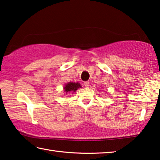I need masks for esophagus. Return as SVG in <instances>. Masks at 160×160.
Wrapping results in <instances>:
<instances>
[{
  "label": "esophagus",
  "instance_id": "34e87169",
  "mask_svg": "<svg viewBox=\"0 0 160 160\" xmlns=\"http://www.w3.org/2000/svg\"><path fill=\"white\" fill-rule=\"evenodd\" d=\"M83 85H84V87H89V82H83Z\"/></svg>",
  "mask_w": 160,
  "mask_h": 160
}]
</instances>
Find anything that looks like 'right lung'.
<instances>
[{"label": "right lung", "instance_id": "right-lung-1", "mask_svg": "<svg viewBox=\"0 0 160 160\" xmlns=\"http://www.w3.org/2000/svg\"><path fill=\"white\" fill-rule=\"evenodd\" d=\"M82 87V86L80 85V83H74V82H69L67 84H66L64 87V91L66 93L67 92H75L78 88Z\"/></svg>", "mask_w": 160, "mask_h": 160}]
</instances>
